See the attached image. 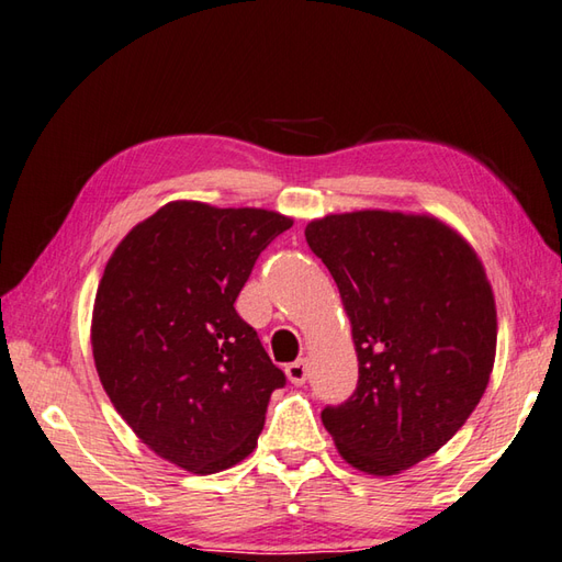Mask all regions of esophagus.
Here are the masks:
<instances>
[{
  "label": "esophagus",
  "instance_id": "esophagus-1",
  "mask_svg": "<svg viewBox=\"0 0 562 562\" xmlns=\"http://www.w3.org/2000/svg\"><path fill=\"white\" fill-rule=\"evenodd\" d=\"M285 375H289V380L297 386L305 384V380H307V360L305 358L293 360V363H289V368H285Z\"/></svg>",
  "mask_w": 562,
  "mask_h": 562
}]
</instances>
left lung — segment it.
<instances>
[{"label":"left lung","instance_id":"8db88e82","mask_svg":"<svg viewBox=\"0 0 562 562\" xmlns=\"http://www.w3.org/2000/svg\"><path fill=\"white\" fill-rule=\"evenodd\" d=\"M310 249L336 285L358 356V386L322 411L358 471L394 476L435 454L488 386L497 315L481 259L432 216L353 211L310 221Z\"/></svg>","mask_w":562,"mask_h":562}]
</instances>
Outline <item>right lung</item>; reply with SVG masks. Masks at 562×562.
Masks as SVG:
<instances>
[{"label":"right lung","mask_w":562,"mask_h":562,"mask_svg":"<svg viewBox=\"0 0 562 562\" xmlns=\"http://www.w3.org/2000/svg\"><path fill=\"white\" fill-rule=\"evenodd\" d=\"M291 226L267 209L170 202L108 259L91 322L98 378L136 438L184 471L243 461L285 384L233 305L261 249Z\"/></svg>","instance_id":"1"}]
</instances>
